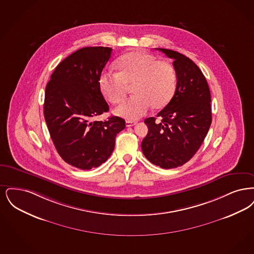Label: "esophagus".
I'll return each mask as SVG.
<instances>
[{
    "label": "esophagus",
    "instance_id": "1",
    "mask_svg": "<svg viewBox=\"0 0 254 254\" xmlns=\"http://www.w3.org/2000/svg\"><path fill=\"white\" fill-rule=\"evenodd\" d=\"M133 125H135V122H130V121H127V122H126V127H132Z\"/></svg>",
    "mask_w": 254,
    "mask_h": 254
}]
</instances>
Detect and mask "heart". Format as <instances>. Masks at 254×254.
I'll return each instance as SVG.
<instances>
[{
    "instance_id": "obj_1",
    "label": "heart",
    "mask_w": 254,
    "mask_h": 254,
    "mask_svg": "<svg viewBox=\"0 0 254 254\" xmlns=\"http://www.w3.org/2000/svg\"><path fill=\"white\" fill-rule=\"evenodd\" d=\"M118 73L103 72L99 78L102 94L111 103L118 104L132 85L131 98L117 108V115L127 120H138L152 106L161 109L173 99L177 89V75L169 63L157 61L155 56L134 51L122 56Z\"/></svg>"
}]
</instances>
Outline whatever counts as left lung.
<instances>
[{
	"label": "left lung",
	"mask_w": 254,
	"mask_h": 254,
	"mask_svg": "<svg viewBox=\"0 0 254 254\" xmlns=\"http://www.w3.org/2000/svg\"><path fill=\"white\" fill-rule=\"evenodd\" d=\"M173 59L177 89L171 101L155 118L144 122L148 133L141 149L145 157L163 169H173L188 162L204 141L211 123L210 92L199 67L177 51L157 48Z\"/></svg>",
	"instance_id": "obj_1"
}]
</instances>
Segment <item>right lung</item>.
Segmentation results:
<instances>
[{
    "label": "right lung",
    "instance_id": "obj_1",
    "mask_svg": "<svg viewBox=\"0 0 254 254\" xmlns=\"http://www.w3.org/2000/svg\"><path fill=\"white\" fill-rule=\"evenodd\" d=\"M111 53L112 48L103 46L78 49L56 67L45 88L44 119L56 150L80 170L104 163L114 151L117 134L125 128L119 117L95 121L109 111L99 78Z\"/></svg>",
    "mask_w": 254,
    "mask_h": 254
}]
</instances>
